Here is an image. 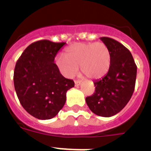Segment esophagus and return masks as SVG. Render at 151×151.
Instances as JSON below:
<instances>
[{
	"label": "esophagus",
	"instance_id": "1",
	"mask_svg": "<svg viewBox=\"0 0 151 151\" xmlns=\"http://www.w3.org/2000/svg\"><path fill=\"white\" fill-rule=\"evenodd\" d=\"M81 83V81H79V80L74 81V84H75V86H78V85H80Z\"/></svg>",
	"mask_w": 151,
	"mask_h": 151
}]
</instances>
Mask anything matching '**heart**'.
<instances>
[{
	"mask_svg": "<svg viewBox=\"0 0 151 151\" xmlns=\"http://www.w3.org/2000/svg\"><path fill=\"white\" fill-rule=\"evenodd\" d=\"M110 52L103 42L77 43L70 46L64 55L55 57V62L59 71L66 78H73L78 72L79 66L88 78H102L109 70Z\"/></svg>",
	"mask_w": 151,
	"mask_h": 151,
	"instance_id": "1",
	"label": "heart"
}]
</instances>
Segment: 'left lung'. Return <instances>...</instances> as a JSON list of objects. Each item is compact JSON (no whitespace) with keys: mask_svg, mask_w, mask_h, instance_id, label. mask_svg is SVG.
Returning <instances> with one entry per match:
<instances>
[{"mask_svg":"<svg viewBox=\"0 0 151 151\" xmlns=\"http://www.w3.org/2000/svg\"><path fill=\"white\" fill-rule=\"evenodd\" d=\"M100 40L110 50V66L103 78L95 81V92L85 101L95 114L109 117L119 113L131 99L137 66L131 52L123 45L106 37Z\"/></svg>","mask_w":151,"mask_h":151,"instance_id":"left-lung-1","label":"left lung"}]
</instances>
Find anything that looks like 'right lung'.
<instances>
[{
    "label": "right lung",
    "mask_w": 151,
    "mask_h": 151,
    "mask_svg": "<svg viewBox=\"0 0 151 151\" xmlns=\"http://www.w3.org/2000/svg\"><path fill=\"white\" fill-rule=\"evenodd\" d=\"M66 43L41 40L29 45L15 64L14 86L21 105L40 120L51 119L66 103L73 80L59 72L55 57Z\"/></svg>",
    "instance_id": "obj_1"
}]
</instances>
